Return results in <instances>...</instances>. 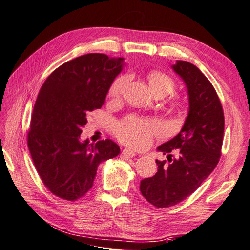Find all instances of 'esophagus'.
<instances>
[{
  "label": "esophagus",
  "instance_id": "esophagus-1",
  "mask_svg": "<svg viewBox=\"0 0 250 250\" xmlns=\"http://www.w3.org/2000/svg\"><path fill=\"white\" fill-rule=\"evenodd\" d=\"M121 154H122V156H124V157L132 158V157H134V156H135V151H133L132 149H129V148H125V149L122 150Z\"/></svg>",
  "mask_w": 250,
  "mask_h": 250
}]
</instances>
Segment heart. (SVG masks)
Here are the masks:
<instances>
[{"instance_id": "1", "label": "heart", "mask_w": 250, "mask_h": 250, "mask_svg": "<svg viewBox=\"0 0 250 250\" xmlns=\"http://www.w3.org/2000/svg\"><path fill=\"white\" fill-rule=\"evenodd\" d=\"M129 80L130 76L128 73L117 77L109 87V95L119 96ZM147 80L150 90L155 95H168L175 87L174 80L165 72L151 71ZM164 132L165 125L160 121L138 116L125 117L116 125L115 128V134L119 141L135 148L146 147L154 136L163 134Z\"/></svg>"}]
</instances>
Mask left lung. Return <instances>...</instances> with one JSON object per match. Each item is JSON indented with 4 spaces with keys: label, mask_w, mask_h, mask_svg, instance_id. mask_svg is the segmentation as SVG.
Returning a JSON list of instances; mask_svg holds the SVG:
<instances>
[{
    "label": "left lung",
    "mask_w": 250,
    "mask_h": 250,
    "mask_svg": "<svg viewBox=\"0 0 250 250\" xmlns=\"http://www.w3.org/2000/svg\"><path fill=\"white\" fill-rule=\"evenodd\" d=\"M172 68L188 86L189 111L180 133L158 147L168 161L156 160L157 172L141 181L143 197L157 208L192 195L217 167L223 143V108L211 82L188 62L178 61Z\"/></svg>",
    "instance_id": "1"
}]
</instances>
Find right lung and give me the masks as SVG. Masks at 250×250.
Masks as SVG:
<instances>
[{
  "label": "right lung",
  "mask_w": 250,
  "mask_h": 250,
  "mask_svg": "<svg viewBox=\"0 0 250 250\" xmlns=\"http://www.w3.org/2000/svg\"><path fill=\"white\" fill-rule=\"evenodd\" d=\"M122 61L86 54L56 68L41 86L27 143L43 184L57 197L75 202L84 196L99 165L120 153L111 140L82 143L80 134L87 114L104 105Z\"/></svg>",
  "instance_id": "add662e5"
}]
</instances>
